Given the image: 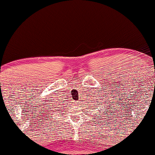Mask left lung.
I'll list each match as a JSON object with an SVG mask.
<instances>
[{
    "label": "left lung",
    "mask_w": 155,
    "mask_h": 155,
    "mask_svg": "<svg viewBox=\"0 0 155 155\" xmlns=\"http://www.w3.org/2000/svg\"><path fill=\"white\" fill-rule=\"evenodd\" d=\"M102 101H103V99H102ZM97 102H99V101H95L96 104H93V106H92V110H94V108H95V107H97V106H99V107H100V104H99ZM100 104H101V103H100ZM101 104H102V103H101ZM95 105H97V106L95 107ZM102 108H104V111H106V109H105V107ZM102 111V109L99 110V111ZM97 113H98V112H97ZM104 113H105V112H104Z\"/></svg>",
    "instance_id": "left-lung-1"
}]
</instances>
